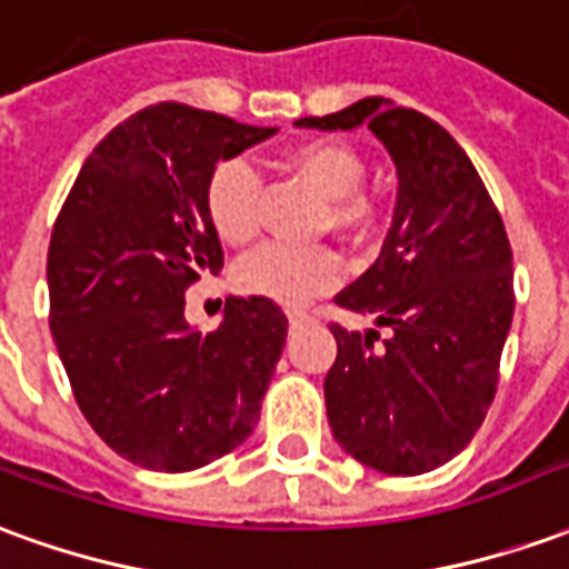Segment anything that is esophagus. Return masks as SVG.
I'll use <instances>...</instances> for the list:
<instances>
[{"label": "esophagus", "mask_w": 569, "mask_h": 569, "mask_svg": "<svg viewBox=\"0 0 569 569\" xmlns=\"http://www.w3.org/2000/svg\"><path fill=\"white\" fill-rule=\"evenodd\" d=\"M308 320H310L308 313H298V310H296V313H289V326H292V329H296V326H301V322H308Z\"/></svg>", "instance_id": "obj_1"}]
</instances>
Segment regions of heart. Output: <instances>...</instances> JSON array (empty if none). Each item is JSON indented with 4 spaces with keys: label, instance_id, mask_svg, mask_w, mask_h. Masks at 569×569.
<instances>
[{
    "label": "heart",
    "instance_id": "1",
    "mask_svg": "<svg viewBox=\"0 0 569 569\" xmlns=\"http://www.w3.org/2000/svg\"><path fill=\"white\" fill-rule=\"evenodd\" d=\"M286 167L320 191L326 222L345 234L369 237L378 228V203L359 194L366 161L353 146L338 140H308L286 154ZM203 207L212 231L228 247H247L261 228V179L240 158L212 167ZM341 256L332 247H286L268 243L234 268V286L243 296L268 298L286 308H301L341 283Z\"/></svg>",
    "mask_w": 569,
    "mask_h": 569
}]
</instances>
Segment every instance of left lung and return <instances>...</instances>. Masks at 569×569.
Instances as JSON below:
<instances>
[{
	"mask_svg": "<svg viewBox=\"0 0 569 569\" xmlns=\"http://www.w3.org/2000/svg\"><path fill=\"white\" fill-rule=\"evenodd\" d=\"M298 124H369L393 154V228L378 261L335 296L387 338L332 322L338 359L326 375V411L338 445L359 463L420 476L463 451L497 393L515 310L500 210L469 154L418 109L366 97Z\"/></svg>",
	"mask_w": 569,
	"mask_h": 569,
	"instance_id": "obj_1",
	"label": "left lung"
}]
</instances>
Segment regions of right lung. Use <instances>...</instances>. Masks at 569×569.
<instances>
[{"mask_svg":"<svg viewBox=\"0 0 569 569\" xmlns=\"http://www.w3.org/2000/svg\"><path fill=\"white\" fill-rule=\"evenodd\" d=\"M273 128L186 103L121 121L91 151L48 247L51 335L93 432L130 463L188 472L234 451L259 423L286 345L268 298H228L219 329H188L186 292L219 273L203 207L212 167Z\"/></svg>","mask_w":569,"mask_h":569,"instance_id":"add662e5","label":"right lung"}]
</instances>
